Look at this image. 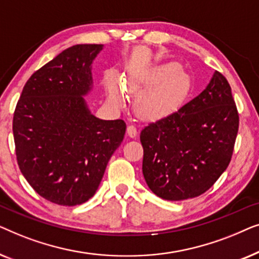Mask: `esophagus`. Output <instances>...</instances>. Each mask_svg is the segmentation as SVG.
Here are the masks:
<instances>
[{"mask_svg":"<svg viewBox=\"0 0 259 259\" xmlns=\"http://www.w3.org/2000/svg\"><path fill=\"white\" fill-rule=\"evenodd\" d=\"M127 134H128L131 138H136L137 134H138L137 127L134 126V125H128V126H127Z\"/></svg>","mask_w":259,"mask_h":259,"instance_id":"esophagus-1","label":"esophagus"}]
</instances>
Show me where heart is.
I'll use <instances>...</instances> for the list:
<instances>
[{"label": "heart", "instance_id": "heart-1", "mask_svg": "<svg viewBox=\"0 0 259 259\" xmlns=\"http://www.w3.org/2000/svg\"><path fill=\"white\" fill-rule=\"evenodd\" d=\"M180 68L175 61L160 63L127 81L130 90H145L138 98V108L144 115L151 118L167 115L183 104L191 91V77ZM106 90L112 104H122L123 94L116 81L107 80Z\"/></svg>", "mask_w": 259, "mask_h": 259}]
</instances>
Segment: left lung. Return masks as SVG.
<instances>
[{
    "instance_id": "left-lung-1",
    "label": "left lung",
    "mask_w": 259,
    "mask_h": 259,
    "mask_svg": "<svg viewBox=\"0 0 259 259\" xmlns=\"http://www.w3.org/2000/svg\"><path fill=\"white\" fill-rule=\"evenodd\" d=\"M238 126L231 87L214 72L198 97L141 131L143 175L152 192L166 200L206 192L230 164Z\"/></svg>"
}]
</instances>
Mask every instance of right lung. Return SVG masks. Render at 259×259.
<instances>
[{
  "label": "right lung",
  "mask_w": 259,
  "mask_h": 259,
  "mask_svg": "<svg viewBox=\"0 0 259 259\" xmlns=\"http://www.w3.org/2000/svg\"><path fill=\"white\" fill-rule=\"evenodd\" d=\"M102 45H75L24 84L13 119L19 167L52 203L74 206L97 192L126 132L123 120L93 115L83 97L93 88L92 63Z\"/></svg>",
  "instance_id": "right-lung-1"
}]
</instances>
